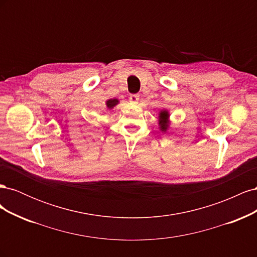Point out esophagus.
<instances>
[{"mask_svg":"<svg viewBox=\"0 0 257 257\" xmlns=\"http://www.w3.org/2000/svg\"><path fill=\"white\" fill-rule=\"evenodd\" d=\"M138 99H139V95H137V94H132L130 96V102L133 103V104H137Z\"/></svg>","mask_w":257,"mask_h":257,"instance_id":"34e87169","label":"esophagus"}]
</instances>
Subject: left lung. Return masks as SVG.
Segmentation results:
<instances>
[{
  "label": "left lung",
  "mask_w": 257,
  "mask_h": 257,
  "mask_svg": "<svg viewBox=\"0 0 257 257\" xmlns=\"http://www.w3.org/2000/svg\"><path fill=\"white\" fill-rule=\"evenodd\" d=\"M169 123H170V121H169V112H168V110L162 109L159 112V128H160V131L166 133V132L169 128Z\"/></svg>",
  "instance_id": "8db88e82"
}]
</instances>
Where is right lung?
<instances>
[{
  "label": "right lung",
  "mask_w": 257,
  "mask_h": 257,
  "mask_svg": "<svg viewBox=\"0 0 257 257\" xmlns=\"http://www.w3.org/2000/svg\"><path fill=\"white\" fill-rule=\"evenodd\" d=\"M119 104V99L116 98H112V99H108L106 102V107L108 108V109H112V108L114 106H116Z\"/></svg>",
  "instance_id": "obj_1"
}]
</instances>
